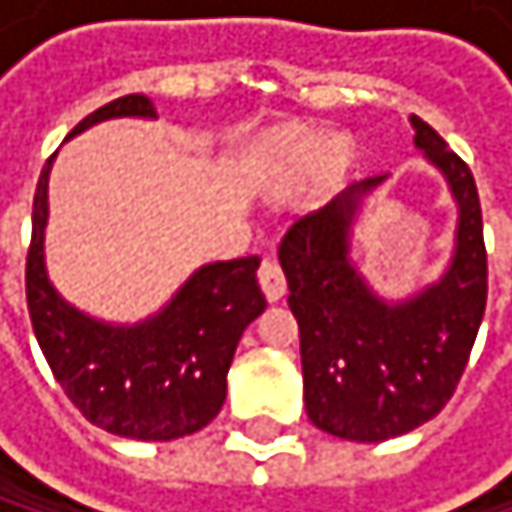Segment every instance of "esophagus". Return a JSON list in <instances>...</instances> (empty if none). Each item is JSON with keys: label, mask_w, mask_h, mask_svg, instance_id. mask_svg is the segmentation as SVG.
I'll list each match as a JSON object with an SVG mask.
<instances>
[{"label": "esophagus", "mask_w": 512, "mask_h": 512, "mask_svg": "<svg viewBox=\"0 0 512 512\" xmlns=\"http://www.w3.org/2000/svg\"><path fill=\"white\" fill-rule=\"evenodd\" d=\"M258 282L264 288V298L270 304L282 301V294H285V276H282V267L276 261H264L261 270H258Z\"/></svg>", "instance_id": "esophagus-1"}]
</instances>
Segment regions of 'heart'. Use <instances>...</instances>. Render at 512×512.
<instances>
[{
    "label": "heart",
    "mask_w": 512,
    "mask_h": 512,
    "mask_svg": "<svg viewBox=\"0 0 512 512\" xmlns=\"http://www.w3.org/2000/svg\"><path fill=\"white\" fill-rule=\"evenodd\" d=\"M356 168V141L350 134H322L307 125H285L264 137L254 159V178L270 193H288L310 174L319 196L338 193Z\"/></svg>",
    "instance_id": "b5f03b06"
}]
</instances>
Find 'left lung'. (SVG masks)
Returning a JSON list of instances; mask_svg holds the SVG:
<instances>
[{
  "mask_svg": "<svg viewBox=\"0 0 512 512\" xmlns=\"http://www.w3.org/2000/svg\"><path fill=\"white\" fill-rule=\"evenodd\" d=\"M415 147L442 174L458 205L445 273L402 301H384L356 270L353 227L387 174L350 184L294 224L279 264L301 331L310 421L350 442H384L436 418L455 393L485 313L488 264L482 208L467 162L418 116Z\"/></svg>",
  "mask_w": 512,
  "mask_h": 512,
  "instance_id": "1",
  "label": "left lung"
}]
</instances>
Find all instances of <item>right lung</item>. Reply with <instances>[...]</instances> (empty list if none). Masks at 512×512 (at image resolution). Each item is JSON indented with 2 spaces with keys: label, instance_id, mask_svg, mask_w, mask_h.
Returning a JSON list of instances; mask_svg holds the SVG:
<instances>
[{
  "label": "right lung",
  "instance_id": "1",
  "mask_svg": "<svg viewBox=\"0 0 512 512\" xmlns=\"http://www.w3.org/2000/svg\"><path fill=\"white\" fill-rule=\"evenodd\" d=\"M107 119H156V110L150 97L125 94L85 116L70 137ZM51 162L54 156L33 199L27 307L57 384L94 427L125 439L171 442L202 430L227 399V371L242 331L267 307L258 285L261 258L199 267L144 322L94 319L64 301L45 270Z\"/></svg>",
  "mask_w": 512,
  "mask_h": 512
}]
</instances>
